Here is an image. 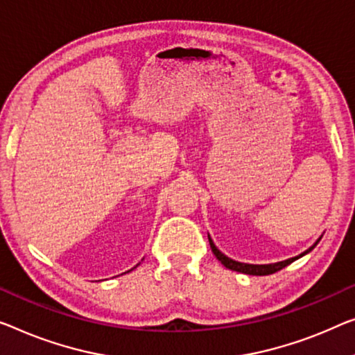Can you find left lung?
I'll return each mask as SVG.
<instances>
[{"mask_svg":"<svg viewBox=\"0 0 355 355\" xmlns=\"http://www.w3.org/2000/svg\"><path fill=\"white\" fill-rule=\"evenodd\" d=\"M320 239H322V237H320ZM320 239H319V241H320ZM319 241H317L313 247H309L308 250L301 253V255L293 257V258H288V260H285V261L271 263V264H247V263H241V261L231 260V258L226 257L225 253H221V252L218 250V248L215 247L214 241H211L210 236H209V244H210L211 252H214V255L216 257V260L221 261V264H223L225 268L231 269V271H237V272H242V274H250V276H268V274H274V272L280 271V269H282V268L288 266L290 263H293L295 260H298V258L304 257L306 253H309L317 244H319Z\"/></svg>","mask_w":355,"mask_h":355,"instance_id":"1","label":"left lung"}]
</instances>
